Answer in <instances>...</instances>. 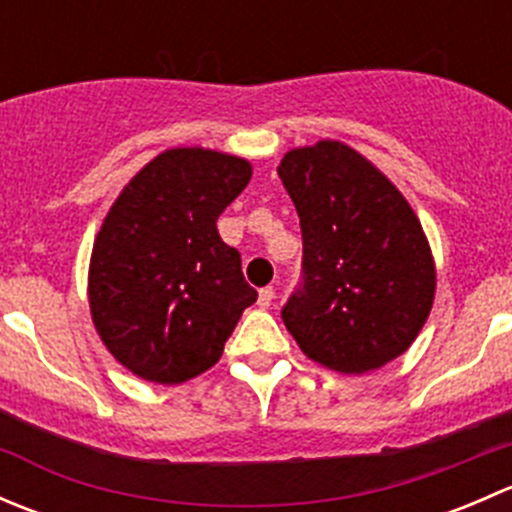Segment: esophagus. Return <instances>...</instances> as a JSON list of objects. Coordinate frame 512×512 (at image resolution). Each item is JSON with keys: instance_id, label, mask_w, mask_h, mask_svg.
Instances as JSON below:
<instances>
[{"instance_id": "obj_1", "label": "esophagus", "mask_w": 512, "mask_h": 512, "mask_svg": "<svg viewBox=\"0 0 512 512\" xmlns=\"http://www.w3.org/2000/svg\"><path fill=\"white\" fill-rule=\"evenodd\" d=\"M272 299H275V289H272V287H262L260 294H257V304H260L262 309L270 307Z\"/></svg>"}]
</instances>
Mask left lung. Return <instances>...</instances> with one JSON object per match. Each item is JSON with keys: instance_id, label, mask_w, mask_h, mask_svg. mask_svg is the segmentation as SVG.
Returning a JSON list of instances; mask_svg holds the SVG:
<instances>
[{"instance_id": "1", "label": "left lung", "mask_w": 512, "mask_h": 512, "mask_svg": "<svg viewBox=\"0 0 512 512\" xmlns=\"http://www.w3.org/2000/svg\"><path fill=\"white\" fill-rule=\"evenodd\" d=\"M302 227V282L282 322L304 354L342 374L401 356L426 324L436 267L396 185L339 141L277 165Z\"/></svg>"}]
</instances>
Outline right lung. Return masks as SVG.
<instances>
[{
	"label": "right lung",
	"mask_w": 512,
	"mask_h": 512,
	"mask_svg": "<svg viewBox=\"0 0 512 512\" xmlns=\"http://www.w3.org/2000/svg\"><path fill=\"white\" fill-rule=\"evenodd\" d=\"M252 165L205 148H170L123 188L98 230L89 267L96 332L126 369L183 384L218 364L257 299L220 213Z\"/></svg>",
	"instance_id": "obj_1"
}]
</instances>
